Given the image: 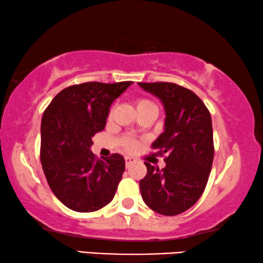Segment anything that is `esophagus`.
Returning <instances> with one entry per match:
<instances>
[{"instance_id":"1","label":"esophagus","mask_w":263,"mask_h":263,"mask_svg":"<svg viewBox=\"0 0 263 263\" xmlns=\"http://www.w3.org/2000/svg\"><path fill=\"white\" fill-rule=\"evenodd\" d=\"M124 160H125V165H127V167H129L133 163H135V161H136L135 158H133V157H130V156L125 157Z\"/></svg>"}]
</instances>
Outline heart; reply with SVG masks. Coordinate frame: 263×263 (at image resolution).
Listing matches in <instances>:
<instances>
[{
  "instance_id": "obj_1",
  "label": "heart",
  "mask_w": 263,
  "mask_h": 263,
  "mask_svg": "<svg viewBox=\"0 0 263 263\" xmlns=\"http://www.w3.org/2000/svg\"><path fill=\"white\" fill-rule=\"evenodd\" d=\"M136 107H138V110H141L146 109V107H157V105L152 102V100L147 98H138L136 99ZM136 147H138V143H136L134 140H128V141L125 142V149L134 151Z\"/></svg>"
}]
</instances>
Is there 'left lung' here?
Instances as JSON below:
<instances>
[{"label": "left lung", "instance_id": "1", "mask_svg": "<svg viewBox=\"0 0 263 263\" xmlns=\"http://www.w3.org/2000/svg\"><path fill=\"white\" fill-rule=\"evenodd\" d=\"M139 85L160 98L166 112L165 130L152 143L157 156H165L166 166L159 170L145 163L141 196L151 210L172 217L193 207L207 185L214 157L211 114L202 100L183 86L163 81Z\"/></svg>", "mask_w": 263, "mask_h": 263}]
</instances>
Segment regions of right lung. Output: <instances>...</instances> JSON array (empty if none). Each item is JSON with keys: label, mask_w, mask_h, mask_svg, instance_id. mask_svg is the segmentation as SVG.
Listing matches in <instances>:
<instances>
[{"label": "right lung", "mask_w": 263, "mask_h": 263, "mask_svg": "<svg viewBox=\"0 0 263 263\" xmlns=\"http://www.w3.org/2000/svg\"><path fill=\"white\" fill-rule=\"evenodd\" d=\"M132 81L84 82L64 88L42 117L41 163L55 196L70 210L96 212L114 199L125 168L115 153L98 159L92 138L103 132L111 104Z\"/></svg>", "instance_id": "add662e5"}]
</instances>
